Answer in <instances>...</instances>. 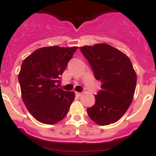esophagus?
Segmentation results:
<instances>
[{
	"label": "esophagus",
	"instance_id": "34e87169",
	"mask_svg": "<svg viewBox=\"0 0 156 156\" xmlns=\"http://www.w3.org/2000/svg\"><path fill=\"white\" fill-rule=\"evenodd\" d=\"M75 95H76L77 97H80V96H82V93H78V92H75Z\"/></svg>",
	"mask_w": 156,
	"mask_h": 156
}]
</instances>
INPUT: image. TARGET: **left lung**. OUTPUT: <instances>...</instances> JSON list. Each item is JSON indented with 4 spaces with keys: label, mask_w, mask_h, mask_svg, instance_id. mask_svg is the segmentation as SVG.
I'll use <instances>...</instances> for the list:
<instances>
[{
    "label": "left lung",
    "mask_w": 156,
    "mask_h": 156,
    "mask_svg": "<svg viewBox=\"0 0 156 156\" xmlns=\"http://www.w3.org/2000/svg\"><path fill=\"white\" fill-rule=\"evenodd\" d=\"M93 69L95 78L101 81L96 102L87 109L90 119L101 126L115 122L126 113L132 102L136 75L130 60L119 50L107 44L80 47Z\"/></svg>",
    "instance_id": "8db88e82"
}]
</instances>
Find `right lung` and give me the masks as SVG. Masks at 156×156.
Returning <instances> with one entry per match:
<instances>
[{
  "label": "right lung",
  "mask_w": 156,
  "mask_h": 156,
  "mask_svg": "<svg viewBox=\"0 0 156 156\" xmlns=\"http://www.w3.org/2000/svg\"><path fill=\"white\" fill-rule=\"evenodd\" d=\"M78 47H44L36 50L22 63L19 74L22 98L35 119L55 124L67 115L74 100V92L57 86L61 75Z\"/></svg>",
  "instance_id": "obj_1"
}]
</instances>
